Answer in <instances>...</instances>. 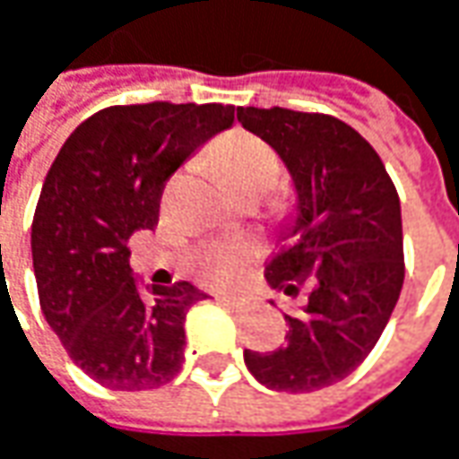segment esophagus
I'll return each instance as SVG.
<instances>
[{
	"instance_id": "obj_1",
	"label": "esophagus",
	"mask_w": 459,
	"mask_h": 459,
	"mask_svg": "<svg viewBox=\"0 0 459 459\" xmlns=\"http://www.w3.org/2000/svg\"><path fill=\"white\" fill-rule=\"evenodd\" d=\"M215 300L218 303H226L230 308H247L249 306V300L247 298H229V295H215Z\"/></svg>"
}]
</instances>
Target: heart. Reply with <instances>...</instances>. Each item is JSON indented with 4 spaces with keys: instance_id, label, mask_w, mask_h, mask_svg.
<instances>
[{
    "instance_id": "heart-1",
    "label": "heart",
    "mask_w": 459,
    "mask_h": 459,
    "mask_svg": "<svg viewBox=\"0 0 459 459\" xmlns=\"http://www.w3.org/2000/svg\"><path fill=\"white\" fill-rule=\"evenodd\" d=\"M215 164L236 197H264L280 182V161L274 151L247 133L229 135L215 153ZM247 244H208L197 254V267L210 285H226L247 264Z\"/></svg>"
}]
</instances>
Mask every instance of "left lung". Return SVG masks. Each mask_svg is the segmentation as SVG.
Masks as SVG:
<instances>
[{
    "label": "left lung",
    "instance_id": "1",
    "mask_svg": "<svg viewBox=\"0 0 459 459\" xmlns=\"http://www.w3.org/2000/svg\"><path fill=\"white\" fill-rule=\"evenodd\" d=\"M236 117L282 159L295 190L269 288H308L300 310L285 313V344L247 349L244 362L272 390L329 388L362 365L403 288L398 192L375 149L339 117L285 108H238Z\"/></svg>",
    "mask_w": 459,
    "mask_h": 459
}]
</instances>
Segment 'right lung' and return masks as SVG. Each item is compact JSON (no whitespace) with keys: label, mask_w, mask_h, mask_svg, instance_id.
<instances>
[{"label":"right lung","mask_w":459,"mask_h":459,"mask_svg":"<svg viewBox=\"0 0 459 459\" xmlns=\"http://www.w3.org/2000/svg\"><path fill=\"white\" fill-rule=\"evenodd\" d=\"M230 126L233 105H115L74 130L48 169L30 233L40 308L105 388H159L182 368L187 310L208 295L143 285L128 241L159 223L164 182Z\"/></svg>","instance_id":"obj_1"}]
</instances>
